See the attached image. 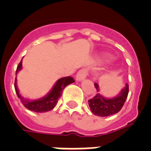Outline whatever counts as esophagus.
<instances>
[{
    "instance_id": "esophagus-1",
    "label": "esophagus",
    "mask_w": 151,
    "mask_h": 151,
    "mask_svg": "<svg viewBox=\"0 0 151 151\" xmlns=\"http://www.w3.org/2000/svg\"><path fill=\"white\" fill-rule=\"evenodd\" d=\"M87 73H88V72H87V70L86 69V68H83V69H81V70L78 71L76 74V80L77 81L83 80V79L86 77Z\"/></svg>"
}]
</instances>
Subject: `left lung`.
I'll use <instances>...</instances> for the list:
<instances>
[{
  "mask_svg": "<svg viewBox=\"0 0 151 151\" xmlns=\"http://www.w3.org/2000/svg\"><path fill=\"white\" fill-rule=\"evenodd\" d=\"M97 92H99V86L97 83L94 84ZM129 93V86L126 84V86L121 90L120 93L114 98L107 99L97 93L95 96L89 99V106L93 114L98 116H108L113 115L122 109Z\"/></svg>",
  "mask_w": 151,
  "mask_h": 151,
  "instance_id": "obj_1",
  "label": "left lung"
}]
</instances>
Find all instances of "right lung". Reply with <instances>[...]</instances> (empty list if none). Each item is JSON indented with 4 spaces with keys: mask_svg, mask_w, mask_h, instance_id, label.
Wrapping results in <instances>:
<instances>
[{
    "mask_svg": "<svg viewBox=\"0 0 151 151\" xmlns=\"http://www.w3.org/2000/svg\"><path fill=\"white\" fill-rule=\"evenodd\" d=\"M22 68V59L21 61L18 65L17 67L16 70V75L17 72L20 71ZM75 80L73 77L68 76L64 77V78H59L55 86H53L50 93L45 96L42 97L39 99H35V100H29L25 98L22 96V95L19 93V91L17 87V77L15 78V82H14V89H15L16 93H17V97L19 98L21 102L23 103V105L28 109L31 111L36 112V113H45V112L50 111L56 106L58 103V99L62 96V91L65 89V87L74 83Z\"/></svg>",
    "mask_w": 151,
    "mask_h": 151,
    "instance_id": "add662e5",
    "label": "right lung"
}]
</instances>
